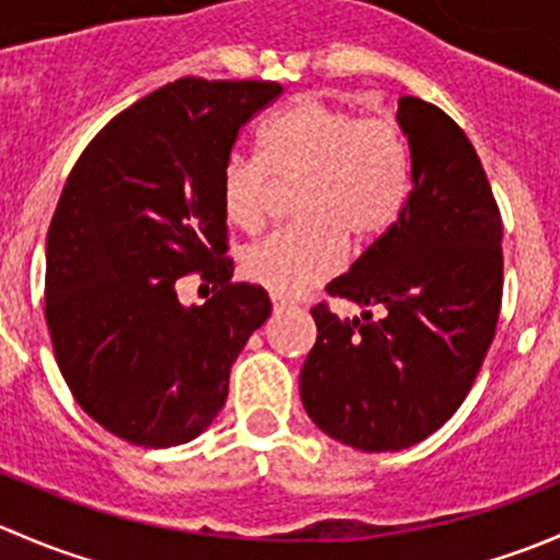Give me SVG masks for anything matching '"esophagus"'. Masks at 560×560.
I'll list each match as a JSON object with an SVG mask.
<instances>
[{"mask_svg": "<svg viewBox=\"0 0 560 560\" xmlns=\"http://www.w3.org/2000/svg\"><path fill=\"white\" fill-rule=\"evenodd\" d=\"M273 308L276 312H287V308H295V301H292V298L273 295Z\"/></svg>", "mask_w": 560, "mask_h": 560, "instance_id": "obj_1", "label": "esophagus"}]
</instances>
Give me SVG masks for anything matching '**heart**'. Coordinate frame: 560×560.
<instances>
[{"label": "heart", "instance_id": "obj_1", "mask_svg": "<svg viewBox=\"0 0 560 560\" xmlns=\"http://www.w3.org/2000/svg\"><path fill=\"white\" fill-rule=\"evenodd\" d=\"M409 175V138L398 118H363L319 94L298 97L262 129L257 156L235 151L219 175L224 217L248 233L265 224L273 184L298 180V222L248 246L244 276L276 295L312 290L341 268L347 238L371 244L393 228Z\"/></svg>", "mask_w": 560, "mask_h": 560}]
</instances>
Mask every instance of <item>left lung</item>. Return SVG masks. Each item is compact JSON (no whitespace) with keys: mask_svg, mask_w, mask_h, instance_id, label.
<instances>
[{"mask_svg":"<svg viewBox=\"0 0 560 560\" xmlns=\"http://www.w3.org/2000/svg\"><path fill=\"white\" fill-rule=\"evenodd\" d=\"M398 121L415 180L404 211L325 287L330 298L385 306V316L341 319L316 303V343L301 371L308 417L363 453L411 447L455 415L504 295V224L471 140L425 100H400Z\"/></svg>","mask_w":560,"mask_h":560,"instance_id":"1","label":"left lung"}]
</instances>
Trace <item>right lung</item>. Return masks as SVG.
<instances>
[{"mask_svg": "<svg viewBox=\"0 0 560 560\" xmlns=\"http://www.w3.org/2000/svg\"><path fill=\"white\" fill-rule=\"evenodd\" d=\"M281 92L178 78L110 118L61 191L45 248L56 363L78 406L135 447L200 436L273 308L262 287L233 281L219 175ZM191 272L214 287L202 307L177 301Z\"/></svg>", "mask_w": 560, "mask_h": 560, "instance_id": "obj_1", "label": "right lung"}]
</instances>
